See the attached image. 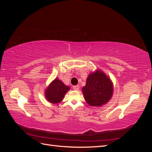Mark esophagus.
Wrapping results in <instances>:
<instances>
[{"instance_id": "34e87169", "label": "esophagus", "mask_w": 152, "mask_h": 152, "mask_svg": "<svg viewBox=\"0 0 152 152\" xmlns=\"http://www.w3.org/2000/svg\"><path fill=\"white\" fill-rule=\"evenodd\" d=\"M73 89L74 90H76V91H78L79 89V86H73Z\"/></svg>"}]
</instances>
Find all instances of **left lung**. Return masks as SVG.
<instances>
[{
	"mask_svg": "<svg viewBox=\"0 0 152 152\" xmlns=\"http://www.w3.org/2000/svg\"><path fill=\"white\" fill-rule=\"evenodd\" d=\"M82 92L87 103L92 107H98L107 103L112 98L113 85L103 72L97 71L87 77Z\"/></svg>",
	"mask_w": 152,
	"mask_h": 152,
	"instance_id": "1",
	"label": "left lung"
}]
</instances>
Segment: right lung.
Returning a JSON list of instances; mask_svg holds the SVG:
<instances>
[{
	"mask_svg": "<svg viewBox=\"0 0 152 152\" xmlns=\"http://www.w3.org/2000/svg\"><path fill=\"white\" fill-rule=\"evenodd\" d=\"M70 89V87L65 86L59 79H55L45 91V95L49 102L58 103L61 102L64 96Z\"/></svg>",
	"mask_w": 152,
	"mask_h": 152,
	"instance_id": "add662e5",
	"label": "right lung"
}]
</instances>
